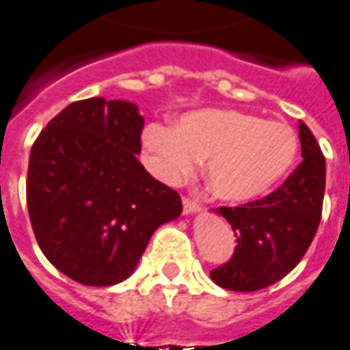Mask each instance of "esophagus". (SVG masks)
I'll return each instance as SVG.
<instances>
[{"instance_id":"1","label":"esophagus","mask_w":350,"mask_h":350,"mask_svg":"<svg viewBox=\"0 0 350 350\" xmlns=\"http://www.w3.org/2000/svg\"><path fill=\"white\" fill-rule=\"evenodd\" d=\"M183 209H185L187 215H192V213H198V211H200V205H198V202H194V200H190V198H183Z\"/></svg>"}]
</instances>
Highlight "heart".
Here are the masks:
<instances>
[{
	"label": "heart",
	"instance_id": "1",
	"mask_svg": "<svg viewBox=\"0 0 350 350\" xmlns=\"http://www.w3.org/2000/svg\"><path fill=\"white\" fill-rule=\"evenodd\" d=\"M143 145L158 179L175 185L205 160L211 194L243 203L266 194L290 170L298 135L288 124L264 120L234 109H202L180 116L177 126L152 122Z\"/></svg>",
	"mask_w": 350,
	"mask_h": 350
}]
</instances>
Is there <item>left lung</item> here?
I'll use <instances>...</instances> for the list:
<instances>
[{"label": "left lung", "instance_id": "8db88e82", "mask_svg": "<svg viewBox=\"0 0 350 350\" xmlns=\"http://www.w3.org/2000/svg\"><path fill=\"white\" fill-rule=\"evenodd\" d=\"M304 160L281 187L241 207H219L232 224L237 247L211 279L235 292H254L288 275L313 241L322 217L326 160L306 124L299 122Z\"/></svg>", "mask_w": 350, "mask_h": 350}]
</instances>
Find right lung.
I'll return each mask as SVG.
<instances>
[{"label": "right lung", "instance_id": "1", "mask_svg": "<svg viewBox=\"0 0 350 350\" xmlns=\"http://www.w3.org/2000/svg\"><path fill=\"white\" fill-rule=\"evenodd\" d=\"M143 124L130 101L90 98L60 111L31 147L33 234L52 266L81 284L128 279L156 228L183 213L180 196L137 160Z\"/></svg>", "mask_w": 350, "mask_h": 350}]
</instances>
